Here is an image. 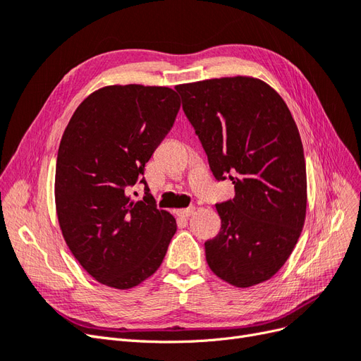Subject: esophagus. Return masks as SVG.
I'll return each mask as SVG.
<instances>
[{"instance_id": "obj_1", "label": "esophagus", "mask_w": 361, "mask_h": 361, "mask_svg": "<svg viewBox=\"0 0 361 361\" xmlns=\"http://www.w3.org/2000/svg\"><path fill=\"white\" fill-rule=\"evenodd\" d=\"M194 211H195V206H190V207H185V209H178L176 215L183 216V218H188V216H191L194 214Z\"/></svg>"}]
</instances>
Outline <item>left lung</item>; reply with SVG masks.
<instances>
[{
    "mask_svg": "<svg viewBox=\"0 0 361 361\" xmlns=\"http://www.w3.org/2000/svg\"><path fill=\"white\" fill-rule=\"evenodd\" d=\"M216 180L235 197L216 204L221 228L204 243L216 277L236 288L269 280L301 235L307 176L301 137L281 96L253 76H226L174 87Z\"/></svg>",
    "mask_w": 361,
    "mask_h": 361,
    "instance_id": "8db88e82",
    "label": "left lung"
}]
</instances>
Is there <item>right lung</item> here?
Segmentation results:
<instances>
[{
	"label": "right lung",
	"mask_w": 361,
	"mask_h": 361,
	"mask_svg": "<svg viewBox=\"0 0 361 361\" xmlns=\"http://www.w3.org/2000/svg\"><path fill=\"white\" fill-rule=\"evenodd\" d=\"M178 93L157 85H106L76 108L60 141L56 209L71 253L105 286L130 289L161 267L176 220L146 192L129 194L169 134Z\"/></svg>",
	"instance_id": "1"
}]
</instances>
